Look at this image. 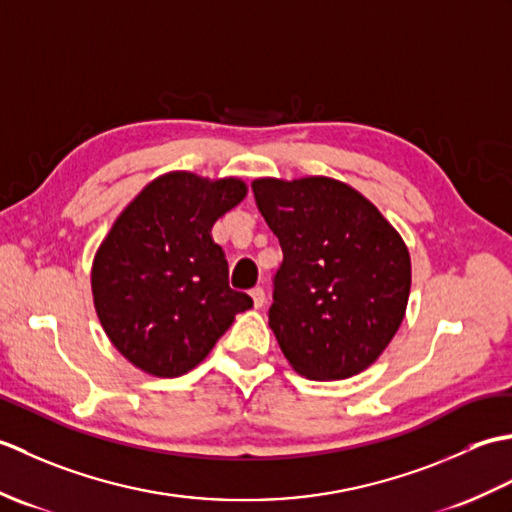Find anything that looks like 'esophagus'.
Listing matches in <instances>:
<instances>
[{
  "label": "esophagus",
  "mask_w": 512,
  "mask_h": 512,
  "mask_svg": "<svg viewBox=\"0 0 512 512\" xmlns=\"http://www.w3.org/2000/svg\"><path fill=\"white\" fill-rule=\"evenodd\" d=\"M250 299H253V306L255 308H262L264 301H266L264 288H253V290H250Z\"/></svg>",
  "instance_id": "obj_1"
}]
</instances>
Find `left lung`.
I'll return each instance as SVG.
<instances>
[{
  "label": "left lung",
  "instance_id": "1",
  "mask_svg": "<svg viewBox=\"0 0 512 512\" xmlns=\"http://www.w3.org/2000/svg\"><path fill=\"white\" fill-rule=\"evenodd\" d=\"M253 191L279 237L268 325L297 374L341 380L378 361L405 319V239L361 191L328 176L257 178Z\"/></svg>",
  "mask_w": 512,
  "mask_h": 512
}]
</instances>
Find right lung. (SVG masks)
Listing matches in <instances>:
<instances>
[{
	"label": "right lung",
	"mask_w": 512,
	"mask_h": 512,
	"mask_svg": "<svg viewBox=\"0 0 512 512\" xmlns=\"http://www.w3.org/2000/svg\"><path fill=\"white\" fill-rule=\"evenodd\" d=\"M242 178L167 171L118 213L92 262L94 310L140 372L176 378L200 365L253 299L228 286L211 228L246 198Z\"/></svg>",
	"instance_id": "add662e5"
}]
</instances>
